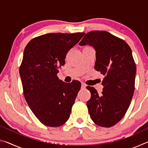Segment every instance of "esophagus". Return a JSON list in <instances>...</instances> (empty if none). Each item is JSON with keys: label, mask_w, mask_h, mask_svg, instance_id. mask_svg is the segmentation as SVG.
<instances>
[{"label": "esophagus", "mask_w": 148, "mask_h": 148, "mask_svg": "<svg viewBox=\"0 0 148 148\" xmlns=\"http://www.w3.org/2000/svg\"><path fill=\"white\" fill-rule=\"evenodd\" d=\"M86 87V86L85 85L84 83H82V89H85Z\"/></svg>", "instance_id": "esophagus-1"}]
</instances>
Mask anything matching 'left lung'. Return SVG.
Wrapping results in <instances>:
<instances>
[{
  "mask_svg": "<svg viewBox=\"0 0 148 148\" xmlns=\"http://www.w3.org/2000/svg\"><path fill=\"white\" fill-rule=\"evenodd\" d=\"M79 44L94 47L95 69L104 76L101 94L94 87H87L91 95L87 102L90 117L99 126H114L125 116L134 94L136 68L131 47L104 31L88 32Z\"/></svg>",
  "mask_w": 148,
  "mask_h": 148,
  "instance_id": "left-lung-1",
  "label": "left lung"
}]
</instances>
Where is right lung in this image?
<instances>
[{"instance_id":"1","label":"right lung","mask_w":148,"mask_h":148,"mask_svg":"<svg viewBox=\"0 0 148 148\" xmlns=\"http://www.w3.org/2000/svg\"><path fill=\"white\" fill-rule=\"evenodd\" d=\"M84 34H46L32 39L24 49L19 74L25 99L46 126H61L69 119L81 83L77 80L65 83L57 74L65 64L66 53Z\"/></svg>"}]
</instances>
